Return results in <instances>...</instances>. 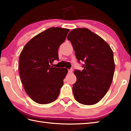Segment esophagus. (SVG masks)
<instances>
[{"label": "esophagus", "mask_w": 131, "mask_h": 131, "mask_svg": "<svg viewBox=\"0 0 131 131\" xmlns=\"http://www.w3.org/2000/svg\"><path fill=\"white\" fill-rule=\"evenodd\" d=\"M72 72H73V70H72V69H70V70H68V73H71Z\"/></svg>", "instance_id": "obj_1"}]
</instances>
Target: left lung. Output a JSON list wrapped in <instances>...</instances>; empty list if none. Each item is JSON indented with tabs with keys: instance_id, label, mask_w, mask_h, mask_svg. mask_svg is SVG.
I'll return each instance as SVG.
<instances>
[{
	"instance_id": "8db88e82",
	"label": "left lung",
	"mask_w": 131,
	"mask_h": 131,
	"mask_svg": "<svg viewBox=\"0 0 131 131\" xmlns=\"http://www.w3.org/2000/svg\"><path fill=\"white\" fill-rule=\"evenodd\" d=\"M75 56L84 61L82 71L75 70L73 85L75 99L80 104L92 105L101 100L109 89L115 70L113 52L98 35L86 28L72 30L68 36Z\"/></svg>"
}]
</instances>
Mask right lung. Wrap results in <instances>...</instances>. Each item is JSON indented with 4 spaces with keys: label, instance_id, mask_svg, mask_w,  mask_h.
<instances>
[{
    "label": "right lung",
    "instance_id": "obj_1",
    "mask_svg": "<svg viewBox=\"0 0 131 131\" xmlns=\"http://www.w3.org/2000/svg\"><path fill=\"white\" fill-rule=\"evenodd\" d=\"M69 31L68 29L50 27L28 41L19 55L22 84L26 93L38 104H49L59 95L68 69L51 65L58 60V48Z\"/></svg>",
    "mask_w": 131,
    "mask_h": 131
}]
</instances>
